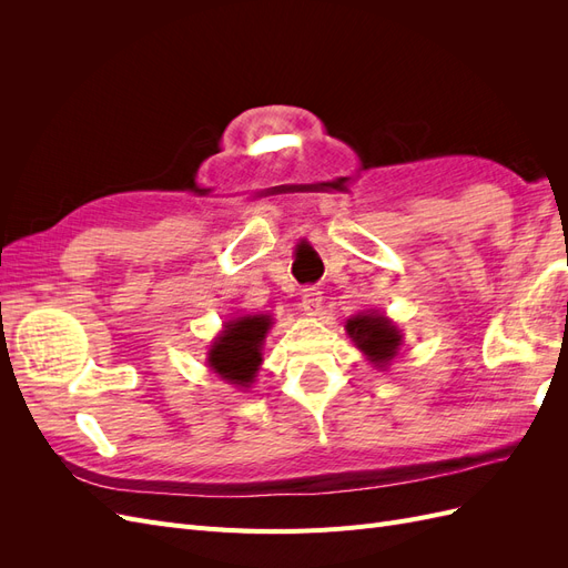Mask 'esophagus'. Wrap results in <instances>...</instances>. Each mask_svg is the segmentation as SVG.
Segmentation results:
<instances>
[{
  "label": "esophagus",
  "mask_w": 568,
  "mask_h": 568,
  "mask_svg": "<svg viewBox=\"0 0 568 568\" xmlns=\"http://www.w3.org/2000/svg\"><path fill=\"white\" fill-rule=\"evenodd\" d=\"M301 307H303L305 315H311V317L320 315V313H322V291H317V288H305V291H303Z\"/></svg>",
  "instance_id": "1"
}]
</instances>
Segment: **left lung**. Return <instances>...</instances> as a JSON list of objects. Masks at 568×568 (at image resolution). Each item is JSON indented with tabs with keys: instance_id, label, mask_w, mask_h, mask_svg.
Segmentation results:
<instances>
[{
	"instance_id": "left-lung-1",
	"label": "left lung",
	"mask_w": 568,
	"mask_h": 568,
	"mask_svg": "<svg viewBox=\"0 0 568 568\" xmlns=\"http://www.w3.org/2000/svg\"><path fill=\"white\" fill-rule=\"evenodd\" d=\"M346 332L355 341V346L367 355L374 367H388L390 359L398 355L400 332L382 313H359L346 322Z\"/></svg>"
}]
</instances>
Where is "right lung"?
<instances>
[{
  "mask_svg": "<svg viewBox=\"0 0 568 568\" xmlns=\"http://www.w3.org/2000/svg\"><path fill=\"white\" fill-rule=\"evenodd\" d=\"M270 324V315H244L227 322L209 351V367L227 384L248 388L263 363L261 351Z\"/></svg>",
  "mask_w": 568,
  "mask_h": 568,
  "instance_id": "obj_1",
  "label": "right lung"
}]
</instances>
